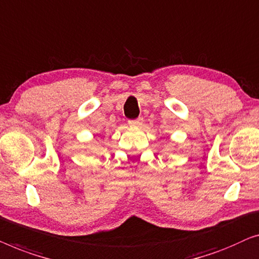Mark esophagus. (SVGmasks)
I'll use <instances>...</instances> for the list:
<instances>
[{"mask_svg": "<svg viewBox=\"0 0 259 259\" xmlns=\"http://www.w3.org/2000/svg\"><path fill=\"white\" fill-rule=\"evenodd\" d=\"M142 123H143V118L142 117H138L136 119H133V121H129V124L131 126H140L142 125Z\"/></svg>", "mask_w": 259, "mask_h": 259, "instance_id": "obj_1", "label": "esophagus"}]
</instances>
